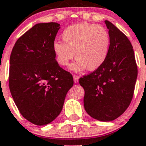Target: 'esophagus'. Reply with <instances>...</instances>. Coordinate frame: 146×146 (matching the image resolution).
Here are the masks:
<instances>
[{"instance_id": "esophagus-1", "label": "esophagus", "mask_w": 146, "mask_h": 146, "mask_svg": "<svg viewBox=\"0 0 146 146\" xmlns=\"http://www.w3.org/2000/svg\"><path fill=\"white\" fill-rule=\"evenodd\" d=\"M79 76H76V75L73 76V80H74L75 82H79Z\"/></svg>"}]
</instances>
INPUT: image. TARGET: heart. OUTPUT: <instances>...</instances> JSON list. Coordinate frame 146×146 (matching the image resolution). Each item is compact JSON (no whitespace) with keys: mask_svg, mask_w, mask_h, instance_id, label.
<instances>
[{"mask_svg":"<svg viewBox=\"0 0 146 146\" xmlns=\"http://www.w3.org/2000/svg\"><path fill=\"white\" fill-rule=\"evenodd\" d=\"M62 39L64 42H53V52L61 66L68 65L75 54L76 61L70 67L73 72L96 70L107 58L110 37L104 27L88 23L71 25L63 31Z\"/></svg>","mask_w":146,"mask_h":146,"instance_id":"1","label":"heart"}]
</instances>
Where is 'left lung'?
<instances>
[{
  "instance_id": "obj_1",
  "label": "left lung",
  "mask_w": 146,
  "mask_h": 146,
  "mask_svg": "<svg viewBox=\"0 0 146 146\" xmlns=\"http://www.w3.org/2000/svg\"><path fill=\"white\" fill-rule=\"evenodd\" d=\"M110 37L107 58L99 69L81 77L84 107L94 119L110 121L128 107L137 78V67L130 40L117 27L105 21Z\"/></svg>"
}]
</instances>
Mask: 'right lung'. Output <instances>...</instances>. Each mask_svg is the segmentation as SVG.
<instances>
[{"label":"right lung","instance_id":"1","mask_svg":"<svg viewBox=\"0 0 146 146\" xmlns=\"http://www.w3.org/2000/svg\"><path fill=\"white\" fill-rule=\"evenodd\" d=\"M60 25L38 23L18 39L9 60V85L24 118L36 125L54 121L73 85L70 73L56 61L52 45Z\"/></svg>","mask_w":146,"mask_h":146}]
</instances>
